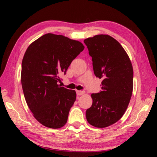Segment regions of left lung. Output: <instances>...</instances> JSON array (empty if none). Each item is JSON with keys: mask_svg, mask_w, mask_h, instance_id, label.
Instances as JSON below:
<instances>
[{"mask_svg": "<svg viewBox=\"0 0 157 157\" xmlns=\"http://www.w3.org/2000/svg\"><path fill=\"white\" fill-rule=\"evenodd\" d=\"M81 42L48 33L33 42L22 61L21 80L26 103L36 120L44 126H64L76 100L75 90L61 81L72 61L84 50Z\"/></svg>", "mask_w": 157, "mask_h": 157, "instance_id": "8db88e82", "label": "left lung"}]
</instances>
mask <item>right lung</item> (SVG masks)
I'll use <instances>...</instances> for the list:
<instances>
[{"label":"right lung","mask_w":157,"mask_h":157,"mask_svg":"<svg viewBox=\"0 0 157 157\" xmlns=\"http://www.w3.org/2000/svg\"><path fill=\"white\" fill-rule=\"evenodd\" d=\"M95 76L102 79L101 91L91 95L93 103L86 110L88 123L104 128L118 121L128 107L133 91L132 62L121 45L106 34L86 39Z\"/></svg>","instance_id":"right-lung-1"}]
</instances>
